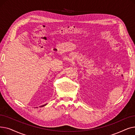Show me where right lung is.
Listing matches in <instances>:
<instances>
[{"instance_id": "1", "label": "right lung", "mask_w": 135, "mask_h": 135, "mask_svg": "<svg viewBox=\"0 0 135 135\" xmlns=\"http://www.w3.org/2000/svg\"><path fill=\"white\" fill-rule=\"evenodd\" d=\"M46 105V104H44V105H41V106H40V107H44V106H45V105Z\"/></svg>"}]
</instances>
